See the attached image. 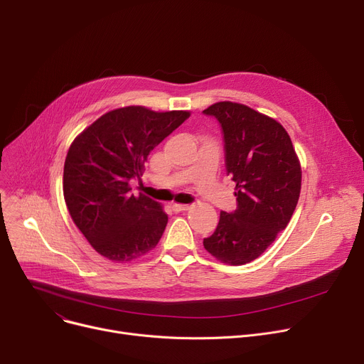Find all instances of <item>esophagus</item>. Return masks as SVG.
<instances>
[{"label":"esophagus","mask_w":364,"mask_h":364,"mask_svg":"<svg viewBox=\"0 0 364 364\" xmlns=\"http://www.w3.org/2000/svg\"><path fill=\"white\" fill-rule=\"evenodd\" d=\"M171 208H172V211H174V213H184V211H188V209H190L188 205H180V203H172Z\"/></svg>","instance_id":"34e87169"}]
</instances>
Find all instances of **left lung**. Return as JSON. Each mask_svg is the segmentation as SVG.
I'll return each mask as SVG.
<instances>
[{
  "instance_id": "1",
  "label": "left lung",
  "mask_w": 364,
  "mask_h": 364,
  "mask_svg": "<svg viewBox=\"0 0 364 364\" xmlns=\"http://www.w3.org/2000/svg\"><path fill=\"white\" fill-rule=\"evenodd\" d=\"M203 113L221 125L225 171L236 183L237 200L233 213L221 211L203 246L230 265L251 262L291 221L301 192V165L277 121L232 102L215 103Z\"/></svg>"
}]
</instances>
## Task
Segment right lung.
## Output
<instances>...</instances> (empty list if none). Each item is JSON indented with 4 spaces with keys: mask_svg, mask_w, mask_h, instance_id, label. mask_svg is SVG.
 I'll return each instance as SVG.
<instances>
[{
    "mask_svg": "<svg viewBox=\"0 0 364 364\" xmlns=\"http://www.w3.org/2000/svg\"><path fill=\"white\" fill-rule=\"evenodd\" d=\"M188 112L128 106L105 113L69 147L63 195L69 214L100 255L131 261L151 251L168 223L161 203L134 193L149 153L177 129Z\"/></svg>",
    "mask_w": 364,
    "mask_h": 364,
    "instance_id": "1",
    "label": "right lung"
}]
</instances>
